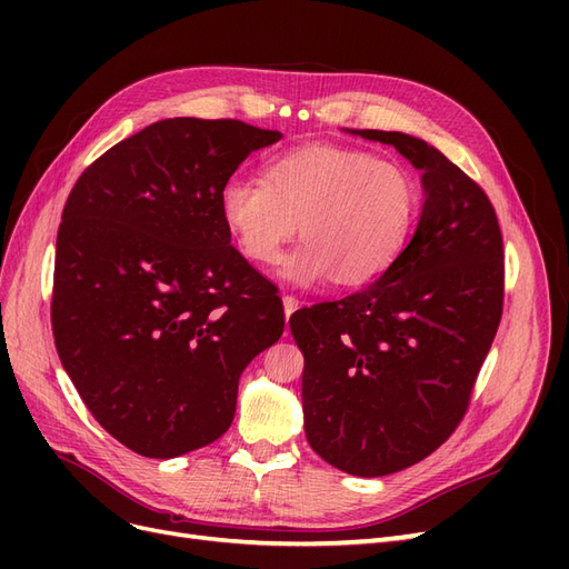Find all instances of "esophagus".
Here are the masks:
<instances>
[{"label": "esophagus", "mask_w": 569, "mask_h": 569, "mask_svg": "<svg viewBox=\"0 0 569 569\" xmlns=\"http://www.w3.org/2000/svg\"><path fill=\"white\" fill-rule=\"evenodd\" d=\"M282 303H284V318L289 320V316L295 313L297 308H299V299L291 297V295H284V297H282Z\"/></svg>", "instance_id": "1"}]
</instances>
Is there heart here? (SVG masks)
I'll use <instances>...</instances> for the list:
<instances>
[{
	"instance_id": "1",
	"label": "heart",
	"mask_w": 569,
	"mask_h": 569,
	"mask_svg": "<svg viewBox=\"0 0 569 569\" xmlns=\"http://www.w3.org/2000/svg\"><path fill=\"white\" fill-rule=\"evenodd\" d=\"M220 213L249 261L274 266L284 244V278L311 287L337 278L366 284L385 274L408 244L418 187L408 168L372 151L301 144L268 163L266 178L234 173L220 187Z\"/></svg>"
}]
</instances>
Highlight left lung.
I'll list each match as a JSON object with an SVG mask.
<instances>
[{
	"instance_id": "8db88e82",
	"label": "left lung",
	"mask_w": 569,
	"mask_h": 569,
	"mask_svg": "<svg viewBox=\"0 0 569 569\" xmlns=\"http://www.w3.org/2000/svg\"><path fill=\"white\" fill-rule=\"evenodd\" d=\"M422 170L410 244L366 289L289 318L303 351V427L311 449L356 477L410 468L468 412L503 313V237L470 176L425 140L358 130Z\"/></svg>"
}]
</instances>
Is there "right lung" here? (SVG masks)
Returning a JSON list of instances; mask_svg holds the SVG:
<instances>
[{
  "label": "right lung",
  "instance_id": "add662e5",
  "mask_svg": "<svg viewBox=\"0 0 569 569\" xmlns=\"http://www.w3.org/2000/svg\"><path fill=\"white\" fill-rule=\"evenodd\" d=\"M280 137L166 118L101 153L66 199L57 351L94 420L134 453L166 460L226 435L239 375L284 332L278 287L220 213L222 182Z\"/></svg>",
  "mask_w": 569,
  "mask_h": 569
}]
</instances>
